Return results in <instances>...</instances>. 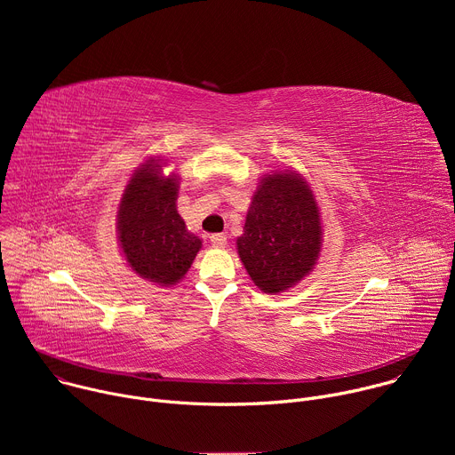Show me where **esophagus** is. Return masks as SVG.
<instances>
[{
	"label": "esophagus",
	"mask_w": 455,
	"mask_h": 455,
	"mask_svg": "<svg viewBox=\"0 0 455 455\" xmlns=\"http://www.w3.org/2000/svg\"><path fill=\"white\" fill-rule=\"evenodd\" d=\"M211 241H212L214 246H220V248H221V246L227 244V235H225V234H212V235H211Z\"/></svg>",
	"instance_id": "obj_1"
}]
</instances>
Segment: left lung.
<instances>
[{"instance_id": "left-lung-1", "label": "left lung", "mask_w": 455, "mask_h": 455, "mask_svg": "<svg viewBox=\"0 0 455 455\" xmlns=\"http://www.w3.org/2000/svg\"><path fill=\"white\" fill-rule=\"evenodd\" d=\"M320 235L313 190L295 172H275L251 196L237 251L253 284L279 293L313 270Z\"/></svg>"}]
</instances>
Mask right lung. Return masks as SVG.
<instances>
[{"mask_svg":"<svg viewBox=\"0 0 455 455\" xmlns=\"http://www.w3.org/2000/svg\"><path fill=\"white\" fill-rule=\"evenodd\" d=\"M178 178H164L155 160L129 180L118 209V239L140 277L162 286L178 283L202 248L176 211Z\"/></svg>","mask_w":455,"mask_h":455,"instance_id":"1","label":"right lung"}]
</instances>
